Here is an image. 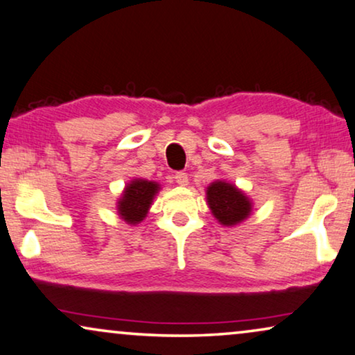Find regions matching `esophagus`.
Segmentation results:
<instances>
[{"label":"esophagus","instance_id":"obj_1","mask_svg":"<svg viewBox=\"0 0 355 355\" xmlns=\"http://www.w3.org/2000/svg\"><path fill=\"white\" fill-rule=\"evenodd\" d=\"M174 179H176V182L182 187L187 186V184H189V176L186 173H176V174H174Z\"/></svg>","mask_w":355,"mask_h":355}]
</instances>
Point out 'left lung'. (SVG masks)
<instances>
[{"label": "left lung", "mask_w": 355, "mask_h": 355, "mask_svg": "<svg viewBox=\"0 0 355 355\" xmlns=\"http://www.w3.org/2000/svg\"><path fill=\"white\" fill-rule=\"evenodd\" d=\"M205 196L211 215L226 227H234L244 223L254 210L252 198L236 184L227 182L225 179H216L208 184Z\"/></svg>", "instance_id": "obj_1"}]
</instances>
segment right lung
Returning <instances> with one entry per match:
<instances>
[{"mask_svg":"<svg viewBox=\"0 0 355 355\" xmlns=\"http://www.w3.org/2000/svg\"><path fill=\"white\" fill-rule=\"evenodd\" d=\"M159 189L162 186L158 182L140 178H135L125 184L123 193L116 202V210H118L121 220H124L130 226L142 223L148 215L153 198L159 192Z\"/></svg>","mask_w":355,"mask_h":355,"instance_id":"right-lung-1","label":"right lung"}]
</instances>
